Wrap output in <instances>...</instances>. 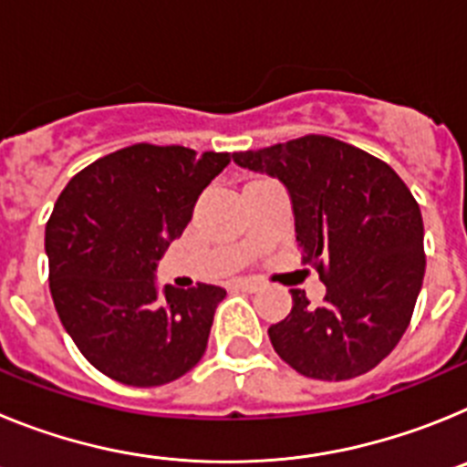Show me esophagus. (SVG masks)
<instances>
[{
  "label": "esophagus",
  "mask_w": 467,
  "mask_h": 467,
  "mask_svg": "<svg viewBox=\"0 0 467 467\" xmlns=\"http://www.w3.org/2000/svg\"><path fill=\"white\" fill-rule=\"evenodd\" d=\"M236 287H241V290H245V292H257L259 287H262V285H259L257 280L241 278V280H236Z\"/></svg>",
  "instance_id": "1"
}]
</instances>
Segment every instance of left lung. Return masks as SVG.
I'll return each mask as SVG.
<instances>
[{
    "mask_svg": "<svg viewBox=\"0 0 467 467\" xmlns=\"http://www.w3.org/2000/svg\"><path fill=\"white\" fill-rule=\"evenodd\" d=\"M287 189L301 262L320 274V308L292 290V311L271 325L275 353L320 381L369 372L402 339L426 274L423 217L393 168L327 135L234 154Z\"/></svg>",
    "mask_w": 467,
    "mask_h": 467,
    "instance_id": "left-lung-1",
    "label": "left lung"
}]
</instances>
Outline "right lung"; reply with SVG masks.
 <instances>
[{
	"label": "right lung",
	"instance_id": "add662e5",
	"mask_svg": "<svg viewBox=\"0 0 467 467\" xmlns=\"http://www.w3.org/2000/svg\"><path fill=\"white\" fill-rule=\"evenodd\" d=\"M226 151L133 144L74 175L47 224L51 296L86 360L126 386H163L203 358L224 287L156 285Z\"/></svg>",
	"mask_w": 467,
	"mask_h": 467
}]
</instances>
